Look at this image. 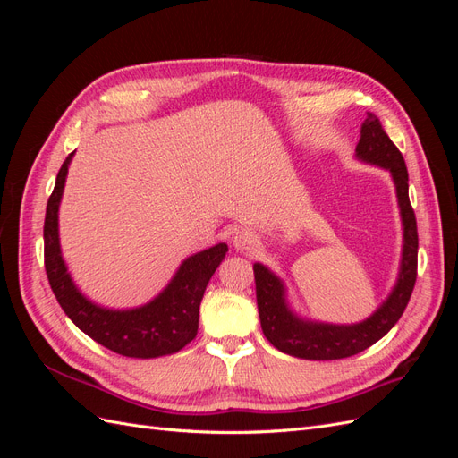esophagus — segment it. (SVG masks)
Here are the masks:
<instances>
[{
    "instance_id": "1",
    "label": "esophagus",
    "mask_w": 458,
    "mask_h": 458,
    "mask_svg": "<svg viewBox=\"0 0 458 458\" xmlns=\"http://www.w3.org/2000/svg\"><path fill=\"white\" fill-rule=\"evenodd\" d=\"M233 244H234V248H237V250H241V252H250V250H254V248L259 244V241H258V237H256V233L248 231V229H242V231L234 233Z\"/></svg>"
}]
</instances>
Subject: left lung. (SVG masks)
<instances>
[{
	"mask_svg": "<svg viewBox=\"0 0 458 458\" xmlns=\"http://www.w3.org/2000/svg\"><path fill=\"white\" fill-rule=\"evenodd\" d=\"M357 157L378 164L390 170L397 189V199L403 217V259H401L399 281L378 311L367 321L350 327L323 325L301 321L286 308L284 288L276 276L263 267L261 263H254L256 279V300L261 330L266 338L288 355L301 359H315V361H328V359H344L365 352L372 344H377L382 336L392 330V327L403 315L411 300L414 283H417L419 267V231L417 217L409 200V172L399 148L384 131L380 120L372 113H367L361 123V137L357 143Z\"/></svg>",
	"mask_w": 458,
	"mask_h": 458,
	"instance_id": "left-lung-1",
	"label": "left lung"
}]
</instances>
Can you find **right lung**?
Masks as SVG:
<instances>
[{"instance_id": "obj_1", "label": "right lung", "mask_w": 458, "mask_h": 458, "mask_svg": "<svg viewBox=\"0 0 458 458\" xmlns=\"http://www.w3.org/2000/svg\"><path fill=\"white\" fill-rule=\"evenodd\" d=\"M72 152L63 162L47 200L44 224V261L55 298L71 321L106 350L126 357H160L175 353L197 336L199 310L208 281L227 252L219 242L183 261L172 283L150 303L137 310L113 311L95 306L78 293L61 258L59 202Z\"/></svg>"}]
</instances>
